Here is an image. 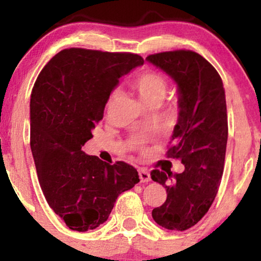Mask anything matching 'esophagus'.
<instances>
[{
  "instance_id": "obj_1",
  "label": "esophagus",
  "mask_w": 261,
  "mask_h": 261,
  "mask_svg": "<svg viewBox=\"0 0 261 261\" xmlns=\"http://www.w3.org/2000/svg\"><path fill=\"white\" fill-rule=\"evenodd\" d=\"M139 176H140L141 182H148L151 180V174H149L147 169H143V168L139 169Z\"/></svg>"
}]
</instances>
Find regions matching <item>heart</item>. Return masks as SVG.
Instances as JSON below:
<instances>
[{"label": "heart", "mask_w": 261, "mask_h": 261, "mask_svg": "<svg viewBox=\"0 0 261 261\" xmlns=\"http://www.w3.org/2000/svg\"><path fill=\"white\" fill-rule=\"evenodd\" d=\"M133 85L136 91L139 92L141 100L148 106L151 103H162L166 98L167 92H168V81L162 74L153 72V71H147L139 74L134 80ZM119 91L113 92L108 99V106H112L114 100L118 98Z\"/></svg>", "instance_id": "1"}]
</instances>
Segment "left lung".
Here are the masks:
<instances>
[{
    "label": "left lung",
    "instance_id": "obj_1",
    "mask_svg": "<svg viewBox=\"0 0 261 261\" xmlns=\"http://www.w3.org/2000/svg\"><path fill=\"white\" fill-rule=\"evenodd\" d=\"M147 62L168 74L178 91V120L168 157L180 160L185 169L151 172L167 190V200L152 211L160 226L185 230L195 226L211 207L220 187L226 155L228 122L222 80L199 54L176 50L154 54Z\"/></svg>",
    "mask_w": 261,
    "mask_h": 261
}]
</instances>
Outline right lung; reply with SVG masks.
<instances>
[{
  "label": "right lung",
  "instance_id": "obj_1",
  "mask_svg": "<svg viewBox=\"0 0 261 261\" xmlns=\"http://www.w3.org/2000/svg\"><path fill=\"white\" fill-rule=\"evenodd\" d=\"M136 54L66 49L47 62L31 94V148L47 203L72 230L103 224L118 196L140 181L125 162L110 166L82 151Z\"/></svg>",
  "mask_w": 261,
  "mask_h": 261
}]
</instances>
